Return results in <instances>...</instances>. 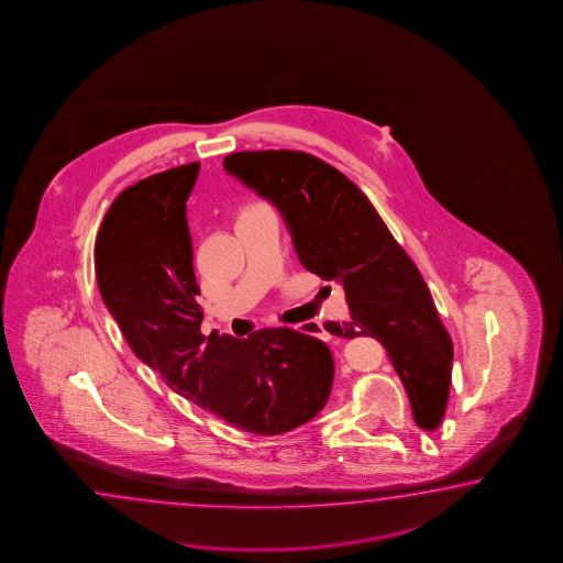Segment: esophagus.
Here are the masks:
<instances>
[{
    "label": "esophagus",
    "mask_w": 563,
    "mask_h": 563,
    "mask_svg": "<svg viewBox=\"0 0 563 563\" xmlns=\"http://www.w3.org/2000/svg\"><path fill=\"white\" fill-rule=\"evenodd\" d=\"M294 330L306 333V335H313V338H325V330L320 321H301Z\"/></svg>",
    "instance_id": "obj_1"
}]
</instances>
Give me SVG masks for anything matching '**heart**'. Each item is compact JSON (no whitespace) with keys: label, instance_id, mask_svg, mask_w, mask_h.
I'll return each mask as SVG.
<instances>
[{"label":"heart","instance_id":"obj_1","mask_svg":"<svg viewBox=\"0 0 563 563\" xmlns=\"http://www.w3.org/2000/svg\"><path fill=\"white\" fill-rule=\"evenodd\" d=\"M264 203H247V206H243L242 210L238 211V218H235V220L245 218V216H250V213H254V211L264 210Z\"/></svg>","mask_w":563,"mask_h":563}]
</instances>
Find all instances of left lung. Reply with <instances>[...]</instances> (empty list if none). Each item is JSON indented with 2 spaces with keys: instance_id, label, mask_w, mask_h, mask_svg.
<instances>
[{
  "instance_id": "1",
  "label": "left lung",
  "mask_w": 563,
  "mask_h": 563,
  "mask_svg": "<svg viewBox=\"0 0 563 563\" xmlns=\"http://www.w3.org/2000/svg\"><path fill=\"white\" fill-rule=\"evenodd\" d=\"M223 167L276 206L308 272L342 284L352 318L323 328L345 340L382 342L416 423L435 430L452 386V338L418 267L364 191L306 152H238Z\"/></svg>"
}]
</instances>
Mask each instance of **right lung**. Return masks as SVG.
<instances>
[{
	"label": "right lung",
	"instance_id": "add662e5",
	"mask_svg": "<svg viewBox=\"0 0 563 563\" xmlns=\"http://www.w3.org/2000/svg\"><path fill=\"white\" fill-rule=\"evenodd\" d=\"M199 164L166 169L123 189L101 221L96 277L133 353L167 386L238 430L277 435L318 416L333 384L325 343L289 328L247 340L199 325L186 201Z\"/></svg>",
	"mask_w": 563,
	"mask_h": 563
}]
</instances>
